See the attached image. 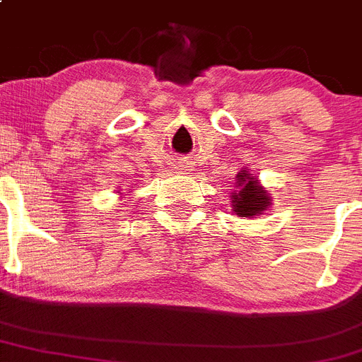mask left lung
Listing matches in <instances>:
<instances>
[{"instance_id":"1","label":"left lung","mask_w":362,"mask_h":362,"mask_svg":"<svg viewBox=\"0 0 362 362\" xmlns=\"http://www.w3.org/2000/svg\"><path fill=\"white\" fill-rule=\"evenodd\" d=\"M272 193H269L257 177H253L246 168L240 169L235 182V191L231 193V207L237 216L244 218H257L268 211L272 206Z\"/></svg>"}]
</instances>
